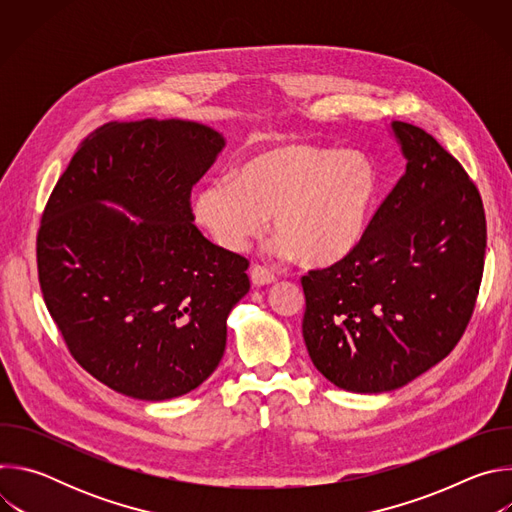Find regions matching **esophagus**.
Here are the masks:
<instances>
[{
  "label": "esophagus",
  "mask_w": 512,
  "mask_h": 512,
  "mask_svg": "<svg viewBox=\"0 0 512 512\" xmlns=\"http://www.w3.org/2000/svg\"><path fill=\"white\" fill-rule=\"evenodd\" d=\"M273 281H275V275H273L269 269H265V267H261V265H253V267H251V283H253V285L261 287V285H269V283H273Z\"/></svg>",
  "instance_id": "34e87169"
}]
</instances>
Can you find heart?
Masks as SVG:
<instances>
[{
    "instance_id": "b5f03b06",
    "label": "heart",
    "mask_w": 512,
    "mask_h": 512,
    "mask_svg": "<svg viewBox=\"0 0 512 512\" xmlns=\"http://www.w3.org/2000/svg\"><path fill=\"white\" fill-rule=\"evenodd\" d=\"M381 180L360 152L285 141L206 182L192 200L196 225L225 251L241 253L271 216L273 251L306 265H332L367 235Z\"/></svg>"
}]
</instances>
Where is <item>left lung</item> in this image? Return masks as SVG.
<instances>
[{
  "label": "left lung",
  "mask_w": 512,
  "mask_h": 512,
  "mask_svg": "<svg viewBox=\"0 0 512 512\" xmlns=\"http://www.w3.org/2000/svg\"><path fill=\"white\" fill-rule=\"evenodd\" d=\"M405 174L360 245L302 277L304 342L338 389H399L446 358L478 296L486 218L460 162L423 129L393 121Z\"/></svg>",
  "instance_id": "8db88e82"
}]
</instances>
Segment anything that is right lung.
I'll list each match as a JSON object with an SVG mask.
<instances>
[{"instance_id":"obj_1","label":"right lung","mask_w":512,"mask_h":512,"mask_svg":"<svg viewBox=\"0 0 512 512\" xmlns=\"http://www.w3.org/2000/svg\"><path fill=\"white\" fill-rule=\"evenodd\" d=\"M225 143L194 121H113L48 198L36 243L46 308L81 367L121 395H186L225 354L249 263L204 239L190 208Z\"/></svg>"}]
</instances>
